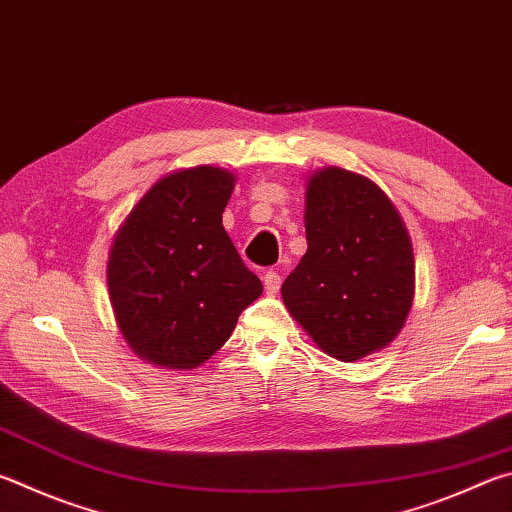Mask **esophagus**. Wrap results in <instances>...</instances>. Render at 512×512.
I'll use <instances>...</instances> for the list:
<instances>
[{
    "label": "esophagus",
    "instance_id": "1",
    "mask_svg": "<svg viewBox=\"0 0 512 512\" xmlns=\"http://www.w3.org/2000/svg\"><path fill=\"white\" fill-rule=\"evenodd\" d=\"M280 286H282L280 273H275V271H266V273H264V288H266V293H277V291H280Z\"/></svg>",
    "mask_w": 512,
    "mask_h": 512
}]
</instances>
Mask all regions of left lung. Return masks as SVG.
I'll return each instance as SVG.
<instances>
[{
    "label": "left lung",
    "instance_id": "8db88e82",
    "mask_svg": "<svg viewBox=\"0 0 512 512\" xmlns=\"http://www.w3.org/2000/svg\"><path fill=\"white\" fill-rule=\"evenodd\" d=\"M304 226L309 248L282 284L288 313L338 360L389 345L412 309L414 255L387 194L327 167L306 185Z\"/></svg>",
    "mask_w": 512,
    "mask_h": 512
}]
</instances>
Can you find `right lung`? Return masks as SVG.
Instances as JSON below:
<instances>
[{
	"mask_svg": "<svg viewBox=\"0 0 512 512\" xmlns=\"http://www.w3.org/2000/svg\"><path fill=\"white\" fill-rule=\"evenodd\" d=\"M232 188L235 176L210 165L165 176L114 239L111 306L129 347L154 365L199 367L262 295L221 224Z\"/></svg>",
	"mask_w": 512,
	"mask_h": 512,
	"instance_id": "add662e5",
	"label": "right lung"
}]
</instances>
